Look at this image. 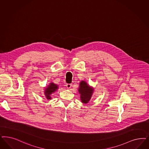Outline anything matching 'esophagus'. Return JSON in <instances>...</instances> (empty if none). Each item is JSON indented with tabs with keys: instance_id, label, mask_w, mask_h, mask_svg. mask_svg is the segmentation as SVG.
<instances>
[{
	"instance_id": "esophagus-1",
	"label": "esophagus",
	"mask_w": 149,
	"mask_h": 149,
	"mask_svg": "<svg viewBox=\"0 0 149 149\" xmlns=\"http://www.w3.org/2000/svg\"><path fill=\"white\" fill-rule=\"evenodd\" d=\"M66 86V87H67V88H70L71 86H72L71 84H67Z\"/></svg>"
}]
</instances>
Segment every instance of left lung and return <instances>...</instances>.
I'll return each instance as SVG.
<instances>
[{
    "mask_svg": "<svg viewBox=\"0 0 149 149\" xmlns=\"http://www.w3.org/2000/svg\"><path fill=\"white\" fill-rule=\"evenodd\" d=\"M78 91L79 94H81V99L82 102L88 103L91 99L93 89L89 86L85 81H82L80 83Z\"/></svg>",
    "mask_w": 149,
    "mask_h": 149,
    "instance_id": "1",
    "label": "left lung"
}]
</instances>
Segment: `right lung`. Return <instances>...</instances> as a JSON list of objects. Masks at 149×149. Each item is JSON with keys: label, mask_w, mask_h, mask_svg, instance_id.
I'll use <instances>...</instances> for the list:
<instances>
[{"label": "right lung", "mask_w": 149, "mask_h": 149, "mask_svg": "<svg viewBox=\"0 0 149 149\" xmlns=\"http://www.w3.org/2000/svg\"><path fill=\"white\" fill-rule=\"evenodd\" d=\"M58 86L56 84L51 83L48 86V88H47L45 89V97H47V99H48V100L51 99V96L50 95L54 93L55 91H56L58 89Z\"/></svg>", "instance_id": "add662e5"}]
</instances>
